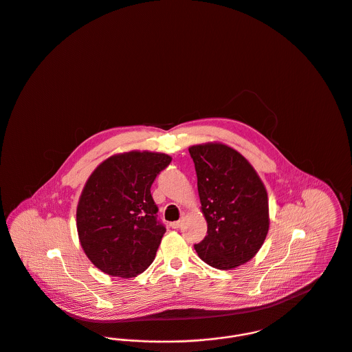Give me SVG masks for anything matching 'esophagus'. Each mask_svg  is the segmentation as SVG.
<instances>
[{"mask_svg":"<svg viewBox=\"0 0 352 352\" xmlns=\"http://www.w3.org/2000/svg\"><path fill=\"white\" fill-rule=\"evenodd\" d=\"M182 223H184V218H181V219H178V221H174V222H171V223H170V226H171L173 229H178V228H181V226H182Z\"/></svg>","mask_w":352,"mask_h":352,"instance_id":"1","label":"esophagus"}]
</instances>
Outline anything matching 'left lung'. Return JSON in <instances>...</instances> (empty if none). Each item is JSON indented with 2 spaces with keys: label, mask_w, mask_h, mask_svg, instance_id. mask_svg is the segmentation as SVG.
<instances>
[{
  "label": "left lung",
  "mask_w": 352,
  "mask_h": 352,
  "mask_svg": "<svg viewBox=\"0 0 352 352\" xmlns=\"http://www.w3.org/2000/svg\"><path fill=\"white\" fill-rule=\"evenodd\" d=\"M208 236L195 252L208 265L234 270L252 260L270 230L268 192L237 150L219 142L189 147Z\"/></svg>",
  "instance_id": "left-lung-1"
}]
</instances>
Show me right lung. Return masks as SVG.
<instances>
[{
    "label": "right lung",
    "instance_id": "add662e5",
    "mask_svg": "<svg viewBox=\"0 0 352 352\" xmlns=\"http://www.w3.org/2000/svg\"><path fill=\"white\" fill-rule=\"evenodd\" d=\"M171 157L153 151L111 155L87 179L76 209L81 248L109 276L135 277L155 258L166 232L150 188Z\"/></svg>",
    "mask_w": 352,
    "mask_h": 352
}]
</instances>
